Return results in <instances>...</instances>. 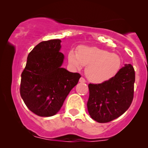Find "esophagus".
<instances>
[{
    "label": "esophagus",
    "instance_id": "obj_1",
    "mask_svg": "<svg viewBox=\"0 0 148 148\" xmlns=\"http://www.w3.org/2000/svg\"><path fill=\"white\" fill-rule=\"evenodd\" d=\"M86 79H84V77H81L80 78V79H79V82H81V83H85L86 82Z\"/></svg>",
    "mask_w": 148,
    "mask_h": 148
}]
</instances>
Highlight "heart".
<instances>
[{"label": "heart", "instance_id": "1", "mask_svg": "<svg viewBox=\"0 0 148 148\" xmlns=\"http://www.w3.org/2000/svg\"><path fill=\"white\" fill-rule=\"evenodd\" d=\"M68 62L74 68L87 66L86 74L92 82L101 84L113 78L121 66V58L115 53L97 47L80 46L77 52L70 50L67 54Z\"/></svg>", "mask_w": 148, "mask_h": 148}]
</instances>
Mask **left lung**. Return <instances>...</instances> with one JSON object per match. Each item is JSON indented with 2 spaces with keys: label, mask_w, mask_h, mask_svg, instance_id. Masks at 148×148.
I'll return each mask as SVG.
<instances>
[{
  "label": "left lung",
  "mask_w": 148,
  "mask_h": 148,
  "mask_svg": "<svg viewBox=\"0 0 148 148\" xmlns=\"http://www.w3.org/2000/svg\"><path fill=\"white\" fill-rule=\"evenodd\" d=\"M135 71L125 64L115 76L101 84H90L88 111L100 123L111 122L122 115L133 101Z\"/></svg>",
  "instance_id": "left-lung-1"
}]
</instances>
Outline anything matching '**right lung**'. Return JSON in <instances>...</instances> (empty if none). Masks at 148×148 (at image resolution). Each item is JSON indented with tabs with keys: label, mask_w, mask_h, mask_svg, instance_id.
I'll return each mask as SVG.
<instances>
[{
	"label": "right lung",
	"mask_w": 148,
	"mask_h": 148,
	"mask_svg": "<svg viewBox=\"0 0 148 148\" xmlns=\"http://www.w3.org/2000/svg\"><path fill=\"white\" fill-rule=\"evenodd\" d=\"M60 40L39 43L29 53L22 72L20 95L30 111L39 116L56 114L81 74L62 68Z\"/></svg>",
	"instance_id": "1"
}]
</instances>
